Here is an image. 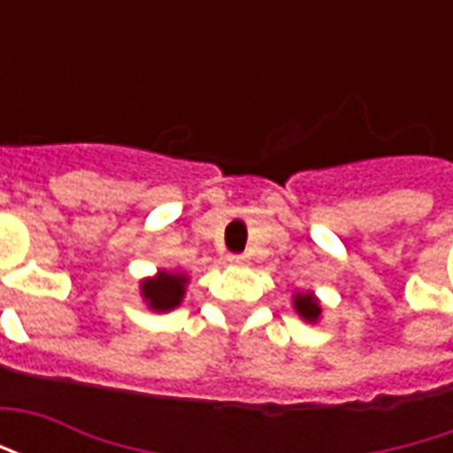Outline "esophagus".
Here are the masks:
<instances>
[{
    "mask_svg": "<svg viewBox=\"0 0 453 453\" xmlns=\"http://www.w3.org/2000/svg\"><path fill=\"white\" fill-rule=\"evenodd\" d=\"M227 262H230V265H245L247 255H230L227 257Z\"/></svg>",
    "mask_w": 453,
    "mask_h": 453,
    "instance_id": "obj_1",
    "label": "esophagus"
}]
</instances>
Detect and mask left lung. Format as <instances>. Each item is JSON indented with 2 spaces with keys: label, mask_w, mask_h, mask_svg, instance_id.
Here are the masks:
<instances>
[{
  "label": "left lung",
  "mask_w": 453,
  "mask_h": 453,
  "mask_svg": "<svg viewBox=\"0 0 453 453\" xmlns=\"http://www.w3.org/2000/svg\"><path fill=\"white\" fill-rule=\"evenodd\" d=\"M294 311L301 315V320H305V323H318L320 315H323V305H320L313 291H296Z\"/></svg>",
  "instance_id": "1"
}]
</instances>
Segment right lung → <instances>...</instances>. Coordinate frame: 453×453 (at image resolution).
Segmentation results:
<instances>
[{
    "label": "right lung",
    "mask_w": 453,
    "mask_h": 453,
    "mask_svg": "<svg viewBox=\"0 0 453 453\" xmlns=\"http://www.w3.org/2000/svg\"><path fill=\"white\" fill-rule=\"evenodd\" d=\"M188 274L184 272H167L159 269L155 276H145L140 281V296L142 303L148 305L152 313H169L181 305L187 294Z\"/></svg>",
    "instance_id": "add662e5"
}]
</instances>
